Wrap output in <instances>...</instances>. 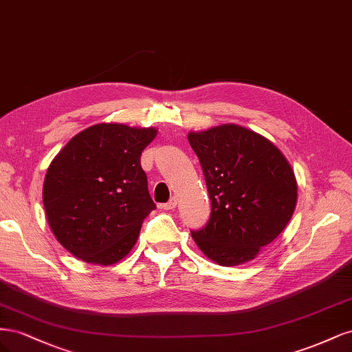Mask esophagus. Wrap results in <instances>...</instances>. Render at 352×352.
<instances>
[{
  "label": "esophagus",
  "mask_w": 352,
  "mask_h": 352,
  "mask_svg": "<svg viewBox=\"0 0 352 352\" xmlns=\"http://www.w3.org/2000/svg\"><path fill=\"white\" fill-rule=\"evenodd\" d=\"M176 204H177L176 198H172L168 202H166V204L160 206V208H163V210H173V208H176Z\"/></svg>",
  "instance_id": "obj_1"
}]
</instances>
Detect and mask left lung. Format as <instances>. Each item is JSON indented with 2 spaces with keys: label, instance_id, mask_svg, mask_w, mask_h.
<instances>
[{
  "label": "left lung",
  "instance_id": "1",
  "mask_svg": "<svg viewBox=\"0 0 352 352\" xmlns=\"http://www.w3.org/2000/svg\"><path fill=\"white\" fill-rule=\"evenodd\" d=\"M204 172L211 214L192 230L198 248L220 265H239L258 255L289 223L298 188L291 164L267 138L239 124L189 132Z\"/></svg>",
  "mask_w": 352,
  "mask_h": 352
}]
</instances>
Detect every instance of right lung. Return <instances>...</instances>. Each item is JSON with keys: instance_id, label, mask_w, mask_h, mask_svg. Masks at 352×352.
<instances>
[{"instance_id": "add662e5", "label": "right lung", "mask_w": 352, "mask_h": 352, "mask_svg": "<svg viewBox=\"0 0 352 352\" xmlns=\"http://www.w3.org/2000/svg\"><path fill=\"white\" fill-rule=\"evenodd\" d=\"M154 127L100 123L82 131L52 160L42 199L48 225L74 257L110 265L126 257L155 210L141 154Z\"/></svg>"}]
</instances>
